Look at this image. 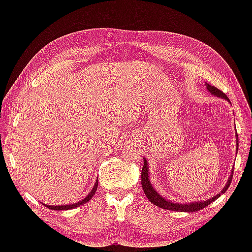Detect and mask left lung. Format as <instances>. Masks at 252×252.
Instances as JSON below:
<instances>
[{"label": "left lung", "instance_id": "8db88e82", "mask_svg": "<svg viewBox=\"0 0 252 252\" xmlns=\"http://www.w3.org/2000/svg\"><path fill=\"white\" fill-rule=\"evenodd\" d=\"M206 87H207L209 93L212 95H216L219 97H222L227 100L229 102V98L227 97V95L223 93V91H220V89H218L215 86H211L209 84L206 83ZM235 141H236V152H238V147H239V138H238V133L235 134ZM149 167H148V163H147V159L144 158V166L142 168V175H141V181H142V187L144 190V193L146 194L147 199L156 206L159 208H163V209H167V210H172V211H182V212H195V211H199L203 208H205L206 206H208L209 204H211L212 202H215L217 199H219V196L222 195L223 193H225L226 190L228 189V187L230 186V183L232 181V174L233 171H231V174L229 179L227 181V184L225 185V187L223 188L222 191L220 193H218L217 195H215L213 197L209 200H206V201H202V202H193V203H188V204H180V203H173L170 202L168 200L164 199V197L159 194L158 192H157V190L154 188V186L151 185L150 180H149Z\"/></svg>", "mask_w": 252, "mask_h": 252}]
</instances>
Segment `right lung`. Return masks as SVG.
Returning a JSON list of instances; mask_svg holds the SVG:
<instances>
[{"label": "right lung", "mask_w": 252, "mask_h": 252, "mask_svg": "<svg viewBox=\"0 0 252 252\" xmlns=\"http://www.w3.org/2000/svg\"><path fill=\"white\" fill-rule=\"evenodd\" d=\"M97 188V180L95 181V184L93 188V190L87 194L86 197H84V199L80 202H77L74 204H70V205H59V206H51V205H46V204H43L45 207H47L49 209H52V210H69V209H73V208H77L79 207V206L81 205H84L85 203H87L89 200H91V197H93L95 193V190Z\"/></svg>", "instance_id": "obj_1"}]
</instances>
